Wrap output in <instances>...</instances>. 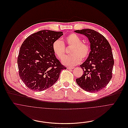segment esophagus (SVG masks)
I'll return each instance as SVG.
<instances>
[{"label": "esophagus", "mask_w": 128, "mask_h": 128, "mask_svg": "<svg viewBox=\"0 0 128 128\" xmlns=\"http://www.w3.org/2000/svg\"><path fill=\"white\" fill-rule=\"evenodd\" d=\"M74 67H71V66L67 67V69H68V70H72V69H74Z\"/></svg>", "instance_id": "1"}]
</instances>
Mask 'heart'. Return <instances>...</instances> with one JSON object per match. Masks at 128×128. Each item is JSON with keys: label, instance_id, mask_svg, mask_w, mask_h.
<instances>
[{"label": "heart", "instance_id": "1", "mask_svg": "<svg viewBox=\"0 0 128 128\" xmlns=\"http://www.w3.org/2000/svg\"><path fill=\"white\" fill-rule=\"evenodd\" d=\"M67 44L72 46L70 49V56H66L62 60V63L66 66H73L79 64L82 58H86L90 52L89 46L86 43L82 42L81 38L77 35L72 33L66 38ZM52 49L55 55L62 59L64 56L65 46L60 39L56 40L52 44Z\"/></svg>", "mask_w": 128, "mask_h": 128}]
</instances>
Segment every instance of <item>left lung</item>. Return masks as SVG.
Listing matches in <instances>:
<instances>
[{"label": "left lung", "instance_id": "obj_1", "mask_svg": "<svg viewBox=\"0 0 128 128\" xmlns=\"http://www.w3.org/2000/svg\"><path fill=\"white\" fill-rule=\"evenodd\" d=\"M74 32L88 38L91 49L87 60L80 66L84 72L76 82L87 92H98L105 88L112 78L114 60L112 47L106 39L96 31L86 29Z\"/></svg>", "mask_w": 128, "mask_h": 128}]
</instances>
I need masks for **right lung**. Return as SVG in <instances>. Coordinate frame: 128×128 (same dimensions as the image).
I'll use <instances>...</instances> for the list:
<instances>
[{"label": "right lung", "mask_w": 128, "mask_h": 128, "mask_svg": "<svg viewBox=\"0 0 128 128\" xmlns=\"http://www.w3.org/2000/svg\"><path fill=\"white\" fill-rule=\"evenodd\" d=\"M62 32L44 30L33 33L22 44L18 58L19 76L29 89L45 90L58 79L61 71L66 69L56 58L53 43Z\"/></svg>", "instance_id": "obj_1"}]
</instances>
